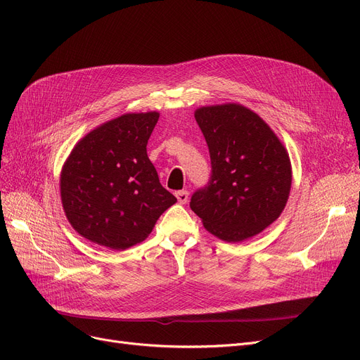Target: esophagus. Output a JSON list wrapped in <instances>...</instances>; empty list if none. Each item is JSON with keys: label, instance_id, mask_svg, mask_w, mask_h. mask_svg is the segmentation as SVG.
<instances>
[{"label": "esophagus", "instance_id": "1", "mask_svg": "<svg viewBox=\"0 0 360 360\" xmlns=\"http://www.w3.org/2000/svg\"><path fill=\"white\" fill-rule=\"evenodd\" d=\"M175 195H176V198H178V202H179V204H186L188 197H190V193L185 191V190H182V191H176V193H175Z\"/></svg>", "mask_w": 360, "mask_h": 360}]
</instances>
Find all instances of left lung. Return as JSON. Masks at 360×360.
Returning a JSON list of instances; mask_svg holds the SVG:
<instances>
[{
	"label": "left lung",
	"instance_id": "8db88e82",
	"mask_svg": "<svg viewBox=\"0 0 360 360\" xmlns=\"http://www.w3.org/2000/svg\"><path fill=\"white\" fill-rule=\"evenodd\" d=\"M212 159V178L191 198L205 231L226 242L250 239L285 210L292 186L286 147L258 113L240 103L194 112Z\"/></svg>",
	"mask_w": 360,
	"mask_h": 360
}]
</instances>
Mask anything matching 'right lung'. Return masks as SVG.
<instances>
[{
    "label": "right lung",
    "instance_id": "1",
    "mask_svg": "<svg viewBox=\"0 0 360 360\" xmlns=\"http://www.w3.org/2000/svg\"><path fill=\"white\" fill-rule=\"evenodd\" d=\"M159 112H132L101 124L74 146L60 178L64 213L74 231L124 251L143 242L176 202L147 156Z\"/></svg>",
    "mask_w": 360,
    "mask_h": 360
}]
</instances>
